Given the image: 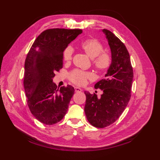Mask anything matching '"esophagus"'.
<instances>
[{"label": "esophagus", "instance_id": "obj_1", "mask_svg": "<svg viewBox=\"0 0 160 160\" xmlns=\"http://www.w3.org/2000/svg\"><path fill=\"white\" fill-rule=\"evenodd\" d=\"M74 89H75V92H76V93H78V92H81V91H82V89H81L80 88L77 87H74Z\"/></svg>", "mask_w": 160, "mask_h": 160}]
</instances>
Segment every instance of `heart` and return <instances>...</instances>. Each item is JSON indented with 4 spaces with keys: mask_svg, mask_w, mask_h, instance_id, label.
Wrapping results in <instances>:
<instances>
[{
    "mask_svg": "<svg viewBox=\"0 0 160 160\" xmlns=\"http://www.w3.org/2000/svg\"><path fill=\"white\" fill-rule=\"evenodd\" d=\"M80 48L92 60L93 65L98 71H104L111 64V57L107 52H103V45L99 40L95 38L84 40L80 44ZM73 49L67 47L63 52V60L69 62L72 59ZM93 74L80 70H74L69 74V80L77 85H84L87 80H92Z\"/></svg>",
    "mask_w": 160,
    "mask_h": 160,
    "instance_id": "1",
    "label": "heart"
}]
</instances>
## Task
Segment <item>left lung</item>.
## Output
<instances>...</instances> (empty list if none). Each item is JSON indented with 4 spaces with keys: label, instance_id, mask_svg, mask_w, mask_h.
<instances>
[{
    "label": "left lung",
    "instance_id": "1",
    "mask_svg": "<svg viewBox=\"0 0 160 160\" xmlns=\"http://www.w3.org/2000/svg\"><path fill=\"white\" fill-rule=\"evenodd\" d=\"M111 52V64L105 79L95 84L103 91L101 97L84 91V112L89 123L97 128H104L120 118L131 98L133 71L127 47L118 37L104 29Z\"/></svg>",
    "mask_w": 160,
    "mask_h": 160
}]
</instances>
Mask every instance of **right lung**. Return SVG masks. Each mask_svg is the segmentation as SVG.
I'll list each match as a JSON object with an SVG mask.
<instances>
[{"label":"right lung","mask_w":160,"mask_h":160,"mask_svg":"<svg viewBox=\"0 0 160 160\" xmlns=\"http://www.w3.org/2000/svg\"><path fill=\"white\" fill-rule=\"evenodd\" d=\"M82 32L47 29L37 37L27 56L23 83L28 104L33 116L43 124H56L67 113L74 88L67 85L59 89L53 78L62 68L64 49Z\"/></svg>","instance_id":"obj_1"}]
</instances>
